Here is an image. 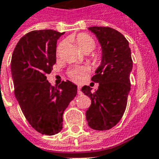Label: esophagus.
<instances>
[{"instance_id":"1","label":"esophagus","mask_w":159,"mask_h":159,"mask_svg":"<svg viewBox=\"0 0 159 159\" xmlns=\"http://www.w3.org/2000/svg\"><path fill=\"white\" fill-rule=\"evenodd\" d=\"M77 94L78 95H81L82 94V91H81V87L79 86H77Z\"/></svg>"}]
</instances>
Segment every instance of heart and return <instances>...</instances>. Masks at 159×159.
<instances>
[{
  "instance_id": "obj_1",
  "label": "heart",
  "mask_w": 159,
  "mask_h": 159,
  "mask_svg": "<svg viewBox=\"0 0 159 159\" xmlns=\"http://www.w3.org/2000/svg\"><path fill=\"white\" fill-rule=\"evenodd\" d=\"M77 46L79 47L83 52H91L95 47V41L91 36L87 33H80L77 36L75 39ZM64 42H61L57 47V53L59 52L61 47L64 46ZM102 56L100 55H97L94 58V62L98 64L101 61ZM87 73V69L84 67H78V68H72L68 72V74L71 79L76 82H78L82 79L86 73Z\"/></svg>"
}]
</instances>
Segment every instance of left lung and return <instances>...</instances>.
I'll return each mask as SVG.
<instances>
[{"instance_id":"8db88e82","label":"left lung","mask_w":159,"mask_h":159,"mask_svg":"<svg viewBox=\"0 0 159 159\" xmlns=\"http://www.w3.org/2000/svg\"><path fill=\"white\" fill-rule=\"evenodd\" d=\"M102 47V63L91 81L99 83L98 90L91 92L85 86L82 91L91 100L86 112L89 126L106 131L119 122L126 110L131 90L130 73L132 59L129 42L118 31L109 27H90Z\"/></svg>"}]
</instances>
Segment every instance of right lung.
<instances>
[{
  "label": "right lung",
  "mask_w": 159,
  "mask_h": 159,
  "mask_svg": "<svg viewBox=\"0 0 159 159\" xmlns=\"http://www.w3.org/2000/svg\"><path fill=\"white\" fill-rule=\"evenodd\" d=\"M64 33L44 29L19 40L11 58L15 95L29 124L42 135H53L63 128V114L77 95L70 81L58 87L46 80L56 63V43Z\"/></svg>",
  "instance_id": "obj_1"
}]
</instances>
